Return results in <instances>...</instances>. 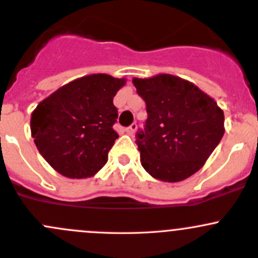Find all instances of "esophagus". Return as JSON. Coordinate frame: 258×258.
I'll return each mask as SVG.
<instances>
[{
  "label": "esophagus",
  "mask_w": 258,
  "mask_h": 258,
  "mask_svg": "<svg viewBox=\"0 0 258 258\" xmlns=\"http://www.w3.org/2000/svg\"><path fill=\"white\" fill-rule=\"evenodd\" d=\"M136 130H137V124H136V123H132L131 126L126 127V128H124V131H126L127 135H130V136H132V135H134L135 132H136Z\"/></svg>",
  "instance_id": "obj_1"
}]
</instances>
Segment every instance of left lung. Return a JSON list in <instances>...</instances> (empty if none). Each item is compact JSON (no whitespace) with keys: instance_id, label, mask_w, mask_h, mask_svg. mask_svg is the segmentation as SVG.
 <instances>
[{"instance_id":"obj_1","label":"left lung","mask_w":258,"mask_h":258,"mask_svg":"<svg viewBox=\"0 0 258 258\" xmlns=\"http://www.w3.org/2000/svg\"><path fill=\"white\" fill-rule=\"evenodd\" d=\"M132 82L147 111L144 130L136 134L142 167L163 182L196 173L225 134L223 111L181 77L162 74Z\"/></svg>"}]
</instances>
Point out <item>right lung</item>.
I'll use <instances>...</instances> for the list:
<instances>
[{"label":"right lung","instance_id":"add662e5","mask_svg":"<svg viewBox=\"0 0 258 258\" xmlns=\"http://www.w3.org/2000/svg\"><path fill=\"white\" fill-rule=\"evenodd\" d=\"M124 79L97 74L62 86L38 103L31 116V134L42 157L61 175H96L118 139L113 130V97Z\"/></svg>","mask_w":258,"mask_h":258}]
</instances>
